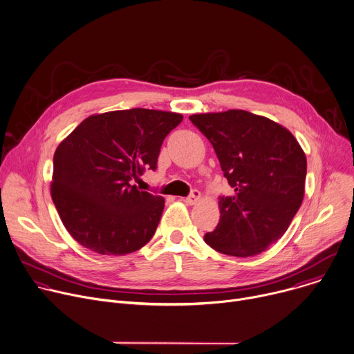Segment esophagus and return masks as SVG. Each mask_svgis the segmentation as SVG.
<instances>
[{
    "mask_svg": "<svg viewBox=\"0 0 354 354\" xmlns=\"http://www.w3.org/2000/svg\"><path fill=\"white\" fill-rule=\"evenodd\" d=\"M200 200H201V193H200L198 190H193V192H192V194H190L189 197H186V198H185V203H186V205L193 206V205H197Z\"/></svg>",
    "mask_w": 354,
    "mask_h": 354,
    "instance_id": "1",
    "label": "esophagus"
}]
</instances>
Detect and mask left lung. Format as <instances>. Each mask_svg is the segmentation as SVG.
<instances>
[{"label": "left lung", "instance_id": "1", "mask_svg": "<svg viewBox=\"0 0 354 354\" xmlns=\"http://www.w3.org/2000/svg\"><path fill=\"white\" fill-rule=\"evenodd\" d=\"M235 194L218 201L220 221L205 241L245 258L266 250L291 224L306 192L307 157L284 126L241 109L196 113Z\"/></svg>", "mask_w": 354, "mask_h": 354}]
</instances>
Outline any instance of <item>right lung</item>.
<instances>
[{"label":"right lung","mask_w":354,"mask_h":354,"mask_svg":"<svg viewBox=\"0 0 354 354\" xmlns=\"http://www.w3.org/2000/svg\"><path fill=\"white\" fill-rule=\"evenodd\" d=\"M183 116L134 108L82 120L57 147L50 185L70 235L100 255H126L153 238L162 196L131 185L156 169L164 138Z\"/></svg>","instance_id":"obj_1"}]
</instances>
